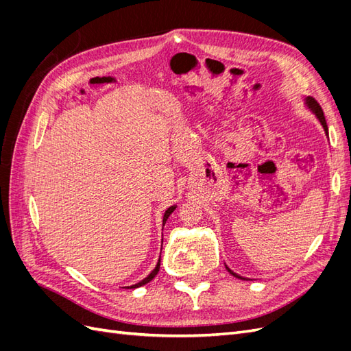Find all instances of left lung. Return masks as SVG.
<instances>
[{
	"mask_svg": "<svg viewBox=\"0 0 351 351\" xmlns=\"http://www.w3.org/2000/svg\"><path fill=\"white\" fill-rule=\"evenodd\" d=\"M304 105H306V108L309 110L316 119H317V121L321 123V125L324 127V130H325V134L328 136V125H326V121H325V115H324V111H322V108H321V105L317 104L313 98H311V97H306L304 98ZM226 268H227V271L231 274V275H234L236 278H240V280H249V278H246V277H241V275H239V274H236L234 271H231L227 265H226Z\"/></svg>",
	"mask_w": 351,
	"mask_h": 351,
	"instance_id": "obj_1",
	"label": "left lung"
}]
</instances>
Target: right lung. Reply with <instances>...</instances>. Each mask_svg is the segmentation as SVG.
<instances>
[{
	"mask_svg": "<svg viewBox=\"0 0 351 351\" xmlns=\"http://www.w3.org/2000/svg\"><path fill=\"white\" fill-rule=\"evenodd\" d=\"M176 208H177V205H171V206H169V208H167V209H165V212H164V217H162V226H165V221L168 219V217H169V215H171V212H173ZM159 262H161V258L158 259V262H156V267H155V268L151 271V274L147 275L146 278H143L142 281L136 282V284H133V285L124 287V289H137V287H142V285H145V284L149 282L151 280H154V277H155V275H156V274H158V271H159V265H161V263H159Z\"/></svg>",
	"mask_w": 351,
	"mask_h": 351,
	"instance_id": "obj_1",
	"label": "right lung"
}]
</instances>
